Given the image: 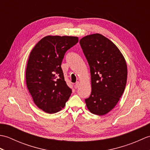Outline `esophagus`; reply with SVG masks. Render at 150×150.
I'll return each mask as SVG.
<instances>
[{"instance_id":"34e87169","label":"esophagus","mask_w":150,"mask_h":150,"mask_svg":"<svg viewBox=\"0 0 150 150\" xmlns=\"http://www.w3.org/2000/svg\"><path fill=\"white\" fill-rule=\"evenodd\" d=\"M79 85H80V83H79V82H76V83H75V88H79Z\"/></svg>"}]
</instances>
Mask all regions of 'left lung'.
<instances>
[{"instance_id": "8db88e82", "label": "left lung", "mask_w": 150, "mask_h": 150, "mask_svg": "<svg viewBox=\"0 0 150 150\" xmlns=\"http://www.w3.org/2000/svg\"><path fill=\"white\" fill-rule=\"evenodd\" d=\"M79 43L91 73V93L86 104L91 113L104 115L124 93L128 75L125 59L115 44L101 34L85 36Z\"/></svg>"}]
</instances>
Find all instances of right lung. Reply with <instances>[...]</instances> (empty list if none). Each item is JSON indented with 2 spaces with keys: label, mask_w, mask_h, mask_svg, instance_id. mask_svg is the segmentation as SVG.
<instances>
[{
  "label": "right lung",
  "mask_w": 150,
  "mask_h": 150,
  "mask_svg": "<svg viewBox=\"0 0 150 150\" xmlns=\"http://www.w3.org/2000/svg\"><path fill=\"white\" fill-rule=\"evenodd\" d=\"M78 41L77 37L46 36L30 52L26 70L27 88L36 106L47 113L61 110L71 95L61 64L66 51Z\"/></svg>",
  "instance_id": "1"
}]
</instances>
